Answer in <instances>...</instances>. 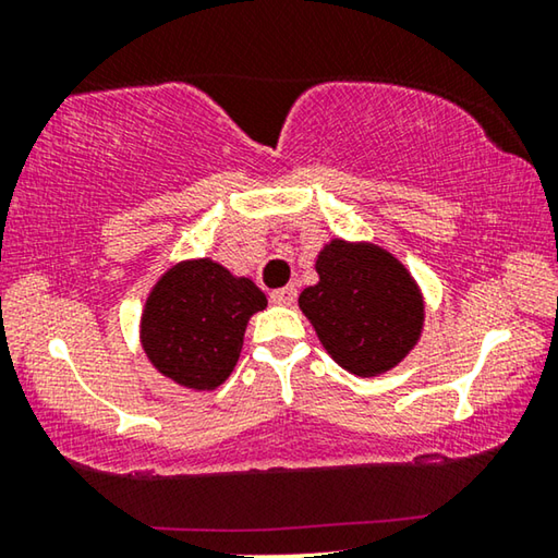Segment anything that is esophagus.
Masks as SVG:
<instances>
[{
  "label": "esophagus",
  "instance_id": "obj_1",
  "mask_svg": "<svg viewBox=\"0 0 558 558\" xmlns=\"http://www.w3.org/2000/svg\"><path fill=\"white\" fill-rule=\"evenodd\" d=\"M298 298V290L295 288H280V290H272L270 292V302L272 305H292Z\"/></svg>",
  "mask_w": 558,
  "mask_h": 558
}]
</instances>
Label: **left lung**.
<instances>
[{"label":"left lung","mask_w":558,"mask_h":558,"mask_svg":"<svg viewBox=\"0 0 558 558\" xmlns=\"http://www.w3.org/2000/svg\"><path fill=\"white\" fill-rule=\"evenodd\" d=\"M317 286L300 292L329 356L356 376L393 369L418 342L421 290L391 253L374 243L335 239L317 256Z\"/></svg>","instance_id":"1"}]
</instances>
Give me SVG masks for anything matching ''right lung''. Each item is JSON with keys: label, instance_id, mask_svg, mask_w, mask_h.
Instances as JSON below:
<instances>
[{"label": "right lung", "instance_id": "obj_1", "mask_svg": "<svg viewBox=\"0 0 558 558\" xmlns=\"http://www.w3.org/2000/svg\"><path fill=\"white\" fill-rule=\"evenodd\" d=\"M268 300L248 278L209 258L184 260L157 280L143 313V349L159 374L209 391L239 362L245 325Z\"/></svg>", "mask_w": 558, "mask_h": 558}]
</instances>
